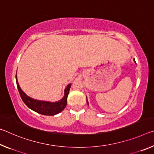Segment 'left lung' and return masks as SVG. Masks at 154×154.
<instances>
[{
  "instance_id": "obj_1",
  "label": "left lung",
  "mask_w": 154,
  "mask_h": 154,
  "mask_svg": "<svg viewBox=\"0 0 154 154\" xmlns=\"http://www.w3.org/2000/svg\"><path fill=\"white\" fill-rule=\"evenodd\" d=\"M134 61L135 63H136V62H135V60H134ZM86 98H87V97H86ZM87 103H88V99H87Z\"/></svg>"
}]
</instances>
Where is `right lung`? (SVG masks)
<instances>
[{"label": "right lung", "mask_w": 154, "mask_h": 154, "mask_svg": "<svg viewBox=\"0 0 154 154\" xmlns=\"http://www.w3.org/2000/svg\"><path fill=\"white\" fill-rule=\"evenodd\" d=\"M15 78H16L17 89L18 91H19L20 95L22 99L23 102L26 105L28 108L32 109V111L41 115H44V116H54V115L60 113L66 107L67 104V97L68 95H69L70 88H71V83L68 85L66 88H65L64 97L60 100L58 101V102L51 103L48 102V101L35 100V99L29 97L20 88L19 83H18L17 82V74Z\"/></svg>", "instance_id": "obj_1"}]
</instances>
